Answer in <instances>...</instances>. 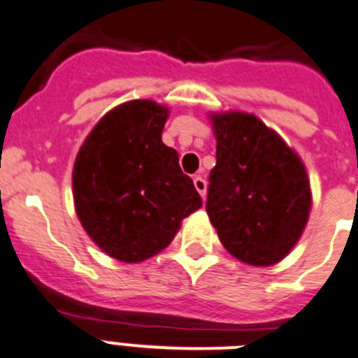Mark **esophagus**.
Segmentation results:
<instances>
[{"mask_svg": "<svg viewBox=\"0 0 358 358\" xmlns=\"http://www.w3.org/2000/svg\"><path fill=\"white\" fill-rule=\"evenodd\" d=\"M193 184H194V189H196V191H199V193H200V196L204 199V196H206V189H208V184H206V180L202 178V176H194Z\"/></svg>", "mask_w": 358, "mask_h": 358, "instance_id": "esophagus-1", "label": "esophagus"}]
</instances>
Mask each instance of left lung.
<instances>
[{
    "label": "left lung",
    "instance_id": "1",
    "mask_svg": "<svg viewBox=\"0 0 358 358\" xmlns=\"http://www.w3.org/2000/svg\"><path fill=\"white\" fill-rule=\"evenodd\" d=\"M217 164L209 173L206 211L220 243L254 266L281 261L309 219L303 164L252 113L213 115Z\"/></svg>",
    "mask_w": 358,
    "mask_h": 358
}]
</instances>
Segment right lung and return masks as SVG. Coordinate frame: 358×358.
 <instances>
[{
  "label": "right lung",
  "instance_id": "obj_1",
  "mask_svg": "<svg viewBox=\"0 0 358 358\" xmlns=\"http://www.w3.org/2000/svg\"><path fill=\"white\" fill-rule=\"evenodd\" d=\"M167 108L130 101L108 112L78 150L75 208L84 229L124 263L152 257L202 206L178 152L162 141Z\"/></svg>",
  "mask_w": 358,
  "mask_h": 358
}]
</instances>
